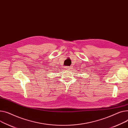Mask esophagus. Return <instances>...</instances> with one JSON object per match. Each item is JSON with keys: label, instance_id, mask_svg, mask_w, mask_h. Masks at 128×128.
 Listing matches in <instances>:
<instances>
[{"label": "esophagus", "instance_id": "34e87169", "mask_svg": "<svg viewBox=\"0 0 128 128\" xmlns=\"http://www.w3.org/2000/svg\"><path fill=\"white\" fill-rule=\"evenodd\" d=\"M66 69H68H68H70V67H66Z\"/></svg>", "mask_w": 128, "mask_h": 128}]
</instances>
